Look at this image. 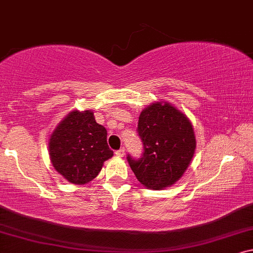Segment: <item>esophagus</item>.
I'll return each mask as SVG.
<instances>
[{
	"label": "esophagus",
	"instance_id": "obj_1",
	"mask_svg": "<svg viewBox=\"0 0 253 253\" xmlns=\"http://www.w3.org/2000/svg\"><path fill=\"white\" fill-rule=\"evenodd\" d=\"M116 156H118V157H124V156H125V149L122 148L119 149L118 151H116Z\"/></svg>",
	"mask_w": 253,
	"mask_h": 253
}]
</instances>
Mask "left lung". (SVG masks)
Returning a JSON list of instances; mask_svg holds the SVG:
<instances>
[{
    "label": "left lung",
    "mask_w": 253,
    "mask_h": 253,
    "mask_svg": "<svg viewBox=\"0 0 253 253\" xmlns=\"http://www.w3.org/2000/svg\"><path fill=\"white\" fill-rule=\"evenodd\" d=\"M138 135L143 156L127 157L142 186L162 190L176 183L193 161L196 149L194 126L182 111L169 102H155L138 117Z\"/></svg>",
    "instance_id": "obj_1"
}]
</instances>
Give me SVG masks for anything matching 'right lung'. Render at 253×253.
Masks as SVG:
<instances>
[{
  "mask_svg": "<svg viewBox=\"0 0 253 253\" xmlns=\"http://www.w3.org/2000/svg\"><path fill=\"white\" fill-rule=\"evenodd\" d=\"M106 129L95 122L91 110H73L64 117L49 138V157L54 169L73 184H86L113 156Z\"/></svg>",
  "mask_w": 253,
  "mask_h": 253,
  "instance_id": "right-lung-1",
  "label": "right lung"
}]
</instances>
